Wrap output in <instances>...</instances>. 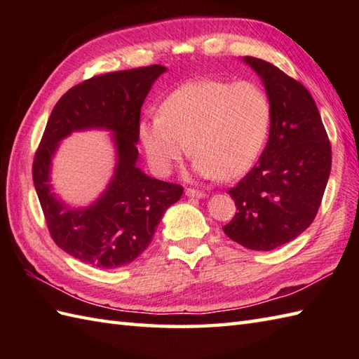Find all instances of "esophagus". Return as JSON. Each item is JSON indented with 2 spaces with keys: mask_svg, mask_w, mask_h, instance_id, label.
<instances>
[{
  "mask_svg": "<svg viewBox=\"0 0 359 359\" xmlns=\"http://www.w3.org/2000/svg\"><path fill=\"white\" fill-rule=\"evenodd\" d=\"M185 194L188 197H197V199H205V197H207V193L197 191V189H191V188H188L187 191H185Z\"/></svg>",
  "mask_w": 359,
  "mask_h": 359,
  "instance_id": "34e87169",
  "label": "esophagus"
}]
</instances>
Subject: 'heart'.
Returning <instances> with one entry per match:
<instances>
[{
	"label": "heart",
	"mask_w": 359,
	"mask_h": 359,
	"mask_svg": "<svg viewBox=\"0 0 359 359\" xmlns=\"http://www.w3.org/2000/svg\"><path fill=\"white\" fill-rule=\"evenodd\" d=\"M270 123V100L256 83L196 80L168 95L158 116L140 120L139 140L158 175L170 174L189 148L197 175L231 180L253 166Z\"/></svg>",
	"instance_id": "obj_1"
}]
</instances>
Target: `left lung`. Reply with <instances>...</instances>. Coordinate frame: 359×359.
Listing matches in <instances>:
<instances>
[{"label":"left lung","mask_w":359,"mask_h":359,"mask_svg":"<svg viewBox=\"0 0 359 359\" xmlns=\"http://www.w3.org/2000/svg\"><path fill=\"white\" fill-rule=\"evenodd\" d=\"M242 62L262 81L271 123L257 163L228 191L238 212L224 231L248 250L270 251L313 222L330 175L332 148L313 97L299 81L264 60Z\"/></svg>","instance_id":"1"}]
</instances>
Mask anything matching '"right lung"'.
<instances>
[{
  "label": "right lung",
  "instance_id": "right-lung-1",
  "mask_svg": "<svg viewBox=\"0 0 359 359\" xmlns=\"http://www.w3.org/2000/svg\"><path fill=\"white\" fill-rule=\"evenodd\" d=\"M165 66L152 65L98 75L72 89L53 106L34 160V185L52 239L67 255L98 266L117 269L148 248L165 211L184 188L144 174L139 166V123L144 98ZM108 130L114 171L102 194L88 208H72L51 185V160L72 132Z\"/></svg>",
  "mask_w": 359,
  "mask_h": 359
}]
</instances>
